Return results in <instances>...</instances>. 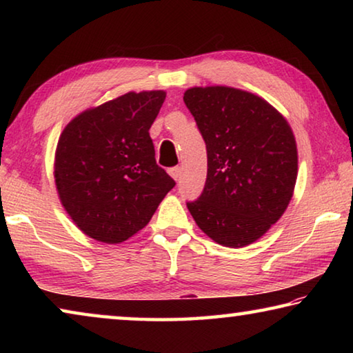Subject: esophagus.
<instances>
[{"instance_id": "esophagus-1", "label": "esophagus", "mask_w": 353, "mask_h": 353, "mask_svg": "<svg viewBox=\"0 0 353 353\" xmlns=\"http://www.w3.org/2000/svg\"><path fill=\"white\" fill-rule=\"evenodd\" d=\"M170 174H171L172 179H174V181H179V179H181V174H182L181 166H174V168H170Z\"/></svg>"}]
</instances>
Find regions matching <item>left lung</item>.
<instances>
[{
    "instance_id": "obj_1",
    "label": "left lung",
    "mask_w": 353,
    "mask_h": 353,
    "mask_svg": "<svg viewBox=\"0 0 353 353\" xmlns=\"http://www.w3.org/2000/svg\"><path fill=\"white\" fill-rule=\"evenodd\" d=\"M207 148L204 190L187 207L199 229L227 248L259 240L288 207L297 149L286 119L252 93L230 87L185 92Z\"/></svg>"
}]
</instances>
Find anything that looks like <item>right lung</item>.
Instances as JSON below:
<instances>
[{
    "mask_svg": "<svg viewBox=\"0 0 353 353\" xmlns=\"http://www.w3.org/2000/svg\"><path fill=\"white\" fill-rule=\"evenodd\" d=\"M165 92L126 93L71 121L59 139L54 176L74 224L115 244L141 230L176 182L155 162L149 137Z\"/></svg>",
    "mask_w": 353,
    "mask_h": 353,
    "instance_id": "obj_1",
    "label": "right lung"
}]
</instances>
